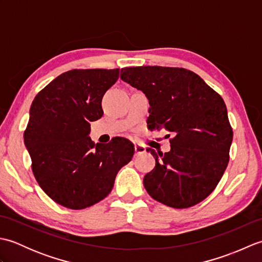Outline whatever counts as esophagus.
I'll list each match as a JSON object with an SVG mask.
<instances>
[{
  "label": "esophagus",
  "instance_id": "1",
  "mask_svg": "<svg viewBox=\"0 0 262 262\" xmlns=\"http://www.w3.org/2000/svg\"><path fill=\"white\" fill-rule=\"evenodd\" d=\"M134 148H135V154H136V155H140V154H143V153L146 152L145 146L141 145V144H135Z\"/></svg>",
  "mask_w": 262,
  "mask_h": 262
}]
</instances>
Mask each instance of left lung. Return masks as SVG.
Instances as JSON below:
<instances>
[{"mask_svg":"<svg viewBox=\"0 0 262 262\" xmlns=\"http://www.w3.org/2000/svg\"><path fill=\"white\" fill-rule=\"evenodd\" d=\"M120 79L148 99L149 129L174 134L170 152L147 149L155 158L154 169L143 180L149 196L173 208L203 202L230 160L233 130L224 100L186 69L125 68Z\"/></svg>","mask_w":262,"mask_h":262,"instance_id":"1","label":"left lung"}]
</instances>
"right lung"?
Listing matches in <instances>:
<instances>
[{
    "label": "right lung",
    "instance_id": "add662e5",
    "mask_svg": "<svg viewBox=\"0 0 262 262\" xmlns=\"http://www.w3.org/2000/svg\"><path fill=\"white\" fill-rule=\"evenodd\" d=\"M119 77L115 70H72L60 74L33 99L25 145L39 186L54 202L83 209L110 193L118 171L135 148L122 137L94 144L90 121L100 119L105 91Z\"/></svg>",
    "mask_w": 262,
    "mask_h": 262
}]
</instances>
